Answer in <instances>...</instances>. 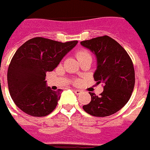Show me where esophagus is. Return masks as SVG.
<instances>
[{
  "mask_svg": "<svg viewBox=\"0 0 150 150\" xmlns=\"http://www.w3.org/2000/svg\"><path fill=\"white\" fill-rule=\"evenodd\" d=\"M73 92H74L75 94H77V95H79V94H81V92H82V91H81V90H73Z\"/></svg>",
  "mask_w": 150,
  "mask_h": 150,
  "instance_id": "1",
  "label": "esophagus"
}]
</instances>
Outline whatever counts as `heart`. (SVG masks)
Here are the masks:
<instances>
[{
    "instance_id": "1",
    "label": "heart",
    "mask_w": 150,
    "mask_h": 150,
    "mask_svg": "<svg viewBox=\"0 0 150 150\" xmlns=\"http://www.w3.org/2000/svg\"><path fill=\"white\" fill-rule=\"evenodd\" d=\"M86 56H90V53L88 52L87 51H86V50H81V51L77 52V57L78 60H80V59L83 58V57H86Z\"/></svg>"
}]
</instances>
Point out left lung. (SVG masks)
Returning a JSON list of instances; mask_svg holds the SVG:
<instances>
[{"label":"left lung","mask_w":150,"mask_h":150,"mask_svg":"<svg viewBox=\"0 0 150 150\" xmlns=\"http://www.w3.org/2000/svg\"><path fill=\"white\" fill-rule=\"evenodd\" d=\"M81 45L96 56L94 78L98 84L104 85L99 96L89 92L91 101L84 105V111L97 117L116 113L128 103L134 88L135 71L130 56L120 43L107 35L85 40Z\"/></svg>","instance_id":"8db88e82"}]
</instances>
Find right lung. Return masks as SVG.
Masks as SVG:
<instances>
[{
    "instance_id": "obj_1",
    "label": "right lung",
    "mask_w": 150,
    "mask_h": 150,
    "mask_svg": "<svg viewBox=\"0 0 150 150\" xmlns=\"http://www.w3.org/2000/svg\"><path fill=\"white\" fill-rule=\"evenodd\" d=\"M77 43L35 37L16 51L9 65L7 81L10 96L19 109L42 117L56 108L61 90L55 91L47 86L46 73L55 69Z\"/></svg>"
}]
</instances>
